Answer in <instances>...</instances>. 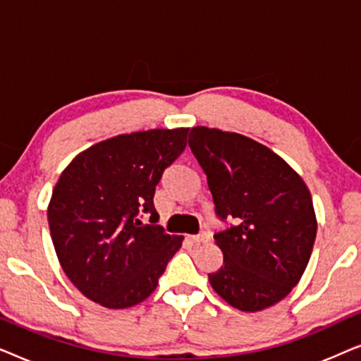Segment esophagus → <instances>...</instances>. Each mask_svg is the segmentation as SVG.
<instances>
[{"instance_id":"1","label":"esophagus","mask_w":361,"mask_h":361,"mask_svg":"<svg viewBox=\"0 0 361 361\" xmlns=\"http://www.w3.org/2000/svg\"><path fill=\"white\" fill-rule=\"evenodd\" d=\"M190 240L194 241V243H207V241H210V233L209 231H202V233H199V235H194V236H190Z\"/></svg>"}]
</instances>
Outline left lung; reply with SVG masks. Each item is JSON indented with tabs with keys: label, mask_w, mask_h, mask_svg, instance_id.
Wrapping results in <instances>:
<instances>
[{
	"label": "left lung",
	"mask_w": 361,
	"mask_h": 361,
	"mask_svg": "<svg viewBox=\"0 0 361 361\" xmlns=\"http://www.w3.org/2000/svg\"><path fill=\"white\" fill-rule=\"evenodd\" d=\"M192 154L207 176L220 220L214 235L224 266L209 274L221 299L243 312L271 307L307 268L317 220L300 176L269 147L238 133L195 126Z\"/></svg>",
	"instance_id": "8db88e82"
}]
</instances>
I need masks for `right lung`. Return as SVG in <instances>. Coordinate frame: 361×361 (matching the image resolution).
<instances>
[{
	"mask_svg": "<svg viewBox=\"0 0 361 361\" xmlns=\"http://www.w3.org/2000/svg\"><path fill=\"white\" fill-rule=\"evenodd\" d=\"M189 128L147 130L97 142L59 177L47 209L59 263L93 302L126 309L154 293L184 236L154 225V192L182 154ZM149 213L151 226H142Z\"/></svg>",
	"mask_w": 361,
	"mask_h": 361,
	"instance_id": "1",
	"label": "right lung"
}]
</instances>
